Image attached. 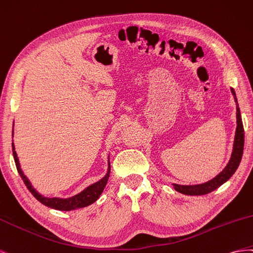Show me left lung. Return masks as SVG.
<instances>
[{
    "instance_id": "obj_1",
    "label": "left lung",
    "mask_w": 253,
    "mask_h": 253,
    "mask_svg": "<svg viewBox=\"0 0 253 253\" xmlns=\"http://www.w3.org/2000/svg\"><path fill=\"white\" fill-rule=\"evenodd\" d=\"M231 92H232V94L234 96V100L236 103V130H235L232 154H231V158H230L228 164L217 176L214 177L211 180H209V181H207L205 183L195 184V185H181V184L172 183V187H174L177 192L184 194V195H191V196H197V195L209 194V193L215 191L216 189H218L221 184L227 182L228 180L232 177V175L234 174L237 168H239V165L242 160V157H243V151H244L245 133H244L242 115H241L239 104H237L235 91L231 88Z\"/></svg>"
}]
</instances>
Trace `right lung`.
Listing matches in <instances>:
<instances>
[{"instance_id": "1", "label": "right lung", "mask_w": 253, "mask_h": 253, "mask_svg": "<svg viewBox=\"0 0 253 253\" xmlns=\"http://www.w3.org/2000/svg\"><path fill=\"white\" fill-rule=\"evenodd\" d=\"M12 136H13V127H12ZM12 155H13L14 162H16V167H17L19 175L21 176V178H22L23 182L25 183L28 191H30L34 195V197L37 199L38 201H40L42 205H44L48 208L55 209V210L72 211V210H76V209L88 207V206L92 205L93 203H95V201L99 198L100 195H102V193L105 189V186L108 182V179H109V175H110V160H109V156H108L107 174L105 175V177H103L102 179L98 180L97 182L89 185L88 187H85V189L84 191H82L81 193H78V194L74 195V196L69 197V198L44 197L43 195H41L40 193H38L37 191L35 190V187L32 185L30 180H28V178L24 175L23 170L21 169L19 158H18V155H17L16 148H14L13 142H12Z\"/></svg>"}]
</instances>
